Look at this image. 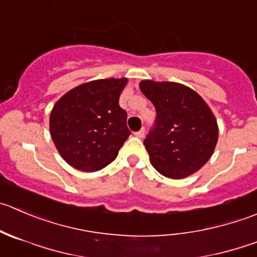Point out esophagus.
<instances>
[{"instance_id":"obj_1","label":"esophagus","mask_w":257,"mask_h":257,"mask_svg":"<svg viewBox=\"0 0 257 257\" xmlns=\"http://www.w3.org/2000/svg\"><path fill=\"white\" fill-rule=\"evenodd\" d=\"M144 134H146V131H144V129H141V131L139 132H137V133H134V136L137 137V138H143L144 137Z\"/></svg>"}]
</instances>
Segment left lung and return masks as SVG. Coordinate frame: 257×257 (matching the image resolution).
Wrapping results in <instances>:
<instances>
[{"label":"left lung","instance_id":"left-lung-1","mask_svg":"<svg viewBox=\"0 0 257 257\" xmlns=\"http://www.w3.org/2000/svg\"><path fill=\"white\" fill-rule=\"evenodd\" d=\"M139 88L157 110L156 126L144 139L152 166L172 179L196 173L217 144L215 114L200 94L183 84L142 80Z\"/></svg>","mask_w":257,"mask_h":257}]
</instances>
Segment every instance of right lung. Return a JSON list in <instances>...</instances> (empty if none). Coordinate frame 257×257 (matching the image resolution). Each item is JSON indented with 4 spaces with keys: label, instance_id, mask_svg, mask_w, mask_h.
<instances>
[{
    "label": "right lung",
    "instance_id": "obj_1",
    "mask_svg": "<svg viewBox=\"0 0 257 257\" xmlns=\"http://www.w3.org/2000/svg\"><path fill=\"white\" fill-rule=\"evenodd\" d=\"M128 79H100L64 94L50 113V134L60 156L75 169L96 172L116 158L131 136L119 96Z\"/></svg>",
    "mask_w": 257,
    "mask_h": 257
}]
</instances>
